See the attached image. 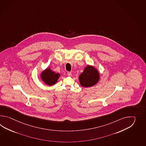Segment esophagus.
Returning <instances> with one entry per match:
<instances>
[{
    "instance_id": "1",
    "label": "esophagus",
    "mask_w": 146,
    "mask_h": 146,
    "mask_svg": "<svg viewBox=\"0 0 146 146\" xmlns=\"http://www.w3.org/2000/svg\"><path fill=\"white\" fill-rule=\"evenodd\" d=\"M67 75H68V76H69V77L72 76V72H67Z\"/></svg>"
}]
</instances>
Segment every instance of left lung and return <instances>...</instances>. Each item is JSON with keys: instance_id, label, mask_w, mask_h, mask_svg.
Returning <instances> with one entry per match:
<instances>
[{"instance_id": "obj_1", "label": "left lung", "mask_w": 146, "mask_h": 146, "mask_svg": "<svg viewBox=\"0 0 146 146\" xmlns=\"http://www.w3.org/2000/svg\"><path fill=\"white\" fill-rule=\"evenodd\" d=\"M100 73L97 69L92 65H87L79 76L81 86L84 88L92 87L99 81Z\"/></svg>"}]
</instances>
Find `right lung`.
Instances as JSON below:
<instances>
[{"label":"right lung","mask_w":146,"mask_h":146,"mask_svg":"<svg viewBox=\"0 0 146 146\" xmlns=\"http://www.w3.org/2000/svg\"><path fill=\"white\" fill-rule=\"evenodd\" d=\"M60 76L59 73L52 71L50 67L47 68L40 73V78L45 84L52 86L56 84Z\"/></svg>","instance_id":"right-lung-1"}]
</instances>
